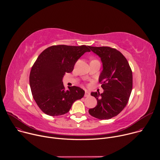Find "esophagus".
Here are the masks:
<instances>
[{
	"label": "esophagus",
	"mask_w": 160,
	"mask_h": 160,
	"mask_svg": "<svg viewBox=\"0 0 160 160\" xmlns=\"http://www.w3.org/2000/svg\"><path fill=\"white\" fill-rule=\"evenodd\" d=\"M88 96H90V92L86 90L85 92V97H88Z\"/></svg>",
	"instance_id": "1"
}]
</instances>
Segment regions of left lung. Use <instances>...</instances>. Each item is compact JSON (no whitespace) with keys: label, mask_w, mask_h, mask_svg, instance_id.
<instances>
[{"label":"left lung","mask_w":160,"mask_h":160,"mask_svg":"<svg viewBox=\"0 0 160 160\" xmlns=\"http://www.w3.org/2000/svg\"><path fill=\"white\" fill-rule=\"evenodd\" d=\"M89 48L102 63L99 81L104 92H91L97 99V105L89 109L88 112L99 120H108L118 115L126 106L132 89V72L127 59L117 49L109 47Z\"/></svg>","instance_id":"1"}]
</instances>
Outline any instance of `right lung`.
<instances>
[{"label":"right lung","instance_id":"obj_1","mask_svg":"<svg viewBox=\"0 0 160 160\" xmlns=\"http://www.w3.org/2000/svg\"><path fill=\"white\" fill-rule=\"evenodd\" d=\"M90 46L53 45L37 58L30 74V85L34 100L48 115L56 117L67 113L73 103L82 99L85 91L80 87H68L62 78L73 70L75 64Z\"/></svg>","mask_w":160,"mask_h":160}]
</instances>
